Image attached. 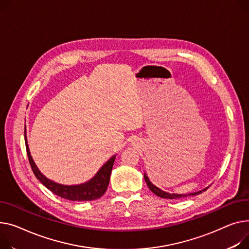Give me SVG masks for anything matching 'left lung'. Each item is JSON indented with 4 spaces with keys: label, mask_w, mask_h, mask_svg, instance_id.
I'll return each instance as SVG.
<instances>
[{
    "label": "left lung",
    "mask_w": 249,
    "mask_h": 249,
    "mask_svg": "<svg viewBox=\"0 0 249 249\" xmlns=\"http://www.w3.org/2000/svg\"><path fill=\"white\" fill-rule=\"evenodd\" d=\"M144 179L146 181V184L149 187L154 194H156L157 196L161 197V198H166V199H178V198H183V197H187V196H191V195H197V194H200L203 191H205L206 189H203L201 191H198V192H194V193H190V194H171V193H167V192H164L163 190L159 189L158 187H156L155 185H153L150 181H149L148 177L146 176V174L144 175Z\"/></svg>",
    "instance_id": "obj_1"
}]
</instances>
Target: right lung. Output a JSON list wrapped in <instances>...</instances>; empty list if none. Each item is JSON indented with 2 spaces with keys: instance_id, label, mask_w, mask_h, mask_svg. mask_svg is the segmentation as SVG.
Segmentation results:
<instances>
[{
  "instance_id": "add662e5",
  "label": "right lung",
  "mask_w": 249,
  "mask_h": 249,
  "mask_svg": "<svg viewBox=\"0 0 249 249\" xmlns=\"http://www.w3.org/2000/svg\"><path fill=\"white\" fill-rule=\"evenodd\" d=\"M25 142H26L29 163L31 165L33 172H34L35 176L40 180L41 183L44 184L54 194L64 198V199L71 200V201H91V200H95V199H98V198H100L106 192L109 181H110V175L113 168V164L115 161V156L110 158L101 167V169L98 171V173L90 181L86 182V183L80 184V185H74V186L61 185L47 179L38 170L34 161H33L30 155L26 137H25Z\"/></svg>"
}]
</instances>
